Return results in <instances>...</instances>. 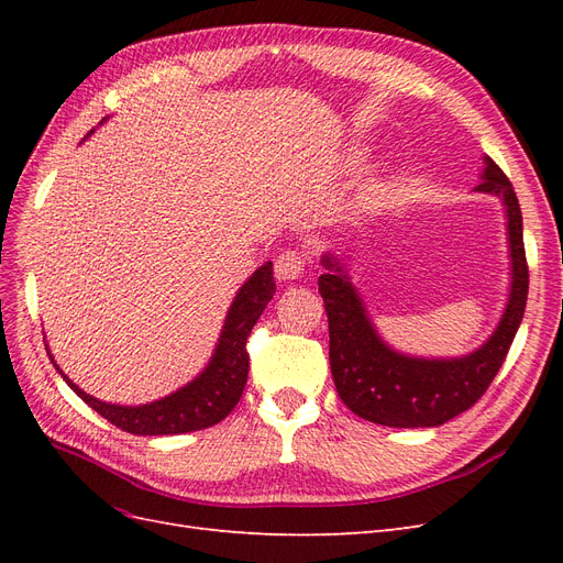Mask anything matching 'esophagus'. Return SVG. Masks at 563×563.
I'll return each instance as SVG.
<instances>
[{
    "instance_id": "1",
    "label": "esophagus",
    "mask_w": 563,
    "mask_h": 563,
    "mask_svg": "<svg viewBox=\"0 0 563 563\" xmlns=\"http://www.w3.org/2000/svg\"><path fill=\"white\" fill-rule=\"evenodd\" d=\"M305 269V258L300 253L296 251H284L277 255L275 261V275L282 279V282H294L302 275Z\"/></svg>"
}]
</instances>
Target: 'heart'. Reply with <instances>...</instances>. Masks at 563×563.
I'll use <instances>...</instances> for the list:
<instances>
[{"label":"heart","instance_id":"obj_1","mask_svg":"<svg viewBox=\"0 0 563 563\" xmlns=\"http://www.w3.org/2000/svg\"><path fill=\"white\" fill-rule=\"evenodd\" d=\"M366 199H368V195H366Z\"/></svg>","mask_w":563,"mask_h":563}]
</instances>
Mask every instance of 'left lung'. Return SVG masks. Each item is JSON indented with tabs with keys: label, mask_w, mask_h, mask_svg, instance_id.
<instances>
[{
	"label": "left lung",
	"mask_w": 563,
	"mask_h": 563,
	"mask_svg": "<svg viewBox=\"0 0 563 563\" xmlns=\"http://www.w3.org/2000/svg\"><path fill=\"white\" fill-rule=\"evenodd\" d=\"M476 192L503 201L509 249V294L498 327L463 356H416L385 343L366 302L350 279L347 263L323 253L327 275L319 294L329 317V362L338 397L352 413L385 428H439L482 399L519 331L528 296L523 223L512 183L484 157Z\"/></svg>",
	"instance_id": "1"
}]
</instances>
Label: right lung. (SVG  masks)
<instances>
[{
  "mask_svg": "<svg viewBox=\"0 0 563 563\" xmlns=\"http://www.w3.org/2000/svg\"><path fill=\"white\" fill-rule=\"evenodd\" d=\"M108 119V117H106ZM103 119V122H106ZM93 133V131H91ZM277 291L275 272L272 263L261 265L236 291L230 310L225 314V323L220 329V338L211 354L209 364L201 368L197 378L178 387L172 395L139 406H122L100 401L87 395L65 376L60 366L54 362V354L46 352L54 362L63 380L79 399L87 401L96 413L117 424L119 430L139 434V437H162V434H185L211 428V424L228 418V413L242 399V391L249 378V354L246 340L255 321L261 319L267 302Z\"/></svg>",
  "mask_w": 563,
  "mask_h": 563,
  "instance_id": "right-lung-1",
  "label": "right lung"
}]
</instances>
